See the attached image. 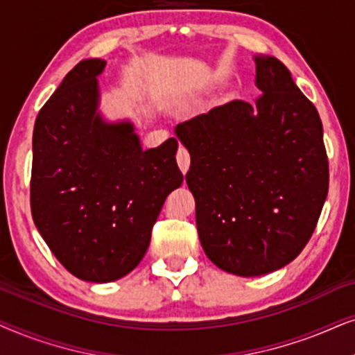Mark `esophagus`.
Masks as SVG:
<instances>
[{
  "label": "esophagus",
  "mask_w": 355,
  "mask_h": 355,
  "mask_svg": "<svg viewBox=\"0 0 355 355\" xmlns=\"http://www.w3.org/2000/svg\"><path fill=\"white\" fill-rule=\"evenodd\" d=\"M177 162H178V167L183 173L188 172V168H190V154H188V150L185 148H180L177 153Z\"/></svg>",
  "instance_id": "obj_1"
}]
</instances>
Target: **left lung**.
Wrapping results in <instances>:
<instances>
[{"instance_id":"obj_1","label":"left lung","mask_w":355,"mask_h":355,"mask_svg":"<svg viewBox=\"0 0 355 355\" xmlns=\"http://www.w3.org/2000/svg\"><path fill=\"white\" fill-rule=\"evenodd\" d=\"M254 105L227 102L175 126L206 257L235 276L284 268L309 242L328 195L323 125L274 56H254Z\"/></svg>"}]
</instances>
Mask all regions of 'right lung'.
I'll return each instance as SVG.
<instances>
[{
  "label": "right lung",
  "instance_id": "obj_1",
  "mask_svg": "<svg viewBox=\"0 0 355 355\" xmlns=\"http://www.w3.org/2000/svg\"><path fill=\"white\" fill-rule=\"evenodd\" d=\"M107 61H79L42 107L32 138L31 207L56 259L89 282L138 266L165 198L183 175L170 138L144 150L130 120L107 121L97 76Z\"/></svg>",
  "mask_w": 355,
  "mask_h": 355
}]
</instances>
